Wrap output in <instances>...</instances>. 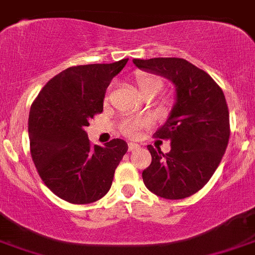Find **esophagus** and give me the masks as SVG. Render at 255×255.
I'll list each match as a JSON object with an SVG mask.
<instances>
[{"label": "esophagus", "instance_id": "esophagus-1", "mask_svg": "<svg viewBox=\"0 0 255 255\" xmlns=\"http://www.w3.org/2000/svg\"><path fill=\"white\" fill-rule=\"evenodd\" d=\"M139 148H140V145H139V144H137V143H129V144H128V150H129V151L137 150V149H139Z\"/></svg>", "mask_w": 255, "mask_h": 255}]
</instances>
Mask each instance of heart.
<instances>
[{
	"label": "heart",
	"instance_id": "heart-1",
	"mask_svg": "<svg viewBox=\"0 0 255 255\" xmlns=\"http://www.w3.org/2000/svg\"><path fill=\"white\" fill-rule=\"evenodd\" d=\"M137 87L142 96L154 95L155 96L163 89V80L154 75H140L135 79ZM149 126L146 118H126L121 123V132L129 138L139 137L140 133Z\"/></svg>",
	"mask_w": 255,
	"mask_h": 255
}]
</instances>
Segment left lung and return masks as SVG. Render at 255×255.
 Wrapping results in <instances>:
<instances>
[{"instance_id": "8db88e82", "label": "left lung", "mask_w": 255, "mask_h": 255, "mask_svg": "<svg viewBox=\"0 0 255 255\" xmlns=\"http://www.w3.org/2000/svg\"><path fill=\"white\" fill-rule=\"evenodd\" d=\"M135 66L173 81L176 102L154 137L170 151L148 145L151 163L144 185L156 196L181 200L196 194L220 165L230 139V112L222 89L206 71L181 58L133 59Z\"/></svg>"}]
</instances>
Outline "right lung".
<instances>
[{"mask_svg":"<svg viewBox=\"0 0 255 255\" xmlns=\"http://www.w3.org/2000/svg\"><path fill=\"white\" fill-rule=\"evenodd\" d=\"M128 59L65 69L45 84L30 106V154L40 179L51 192L75 205L102 199L115 170L127 153L122 139L92 145L85 127L104 111L111 80Z\"/></svg>","mask_w":255,"mask_h":255,"instance_id":"add662e5","label":"right lung"}]
</instances>
